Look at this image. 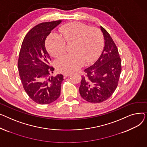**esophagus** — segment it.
<instances>
[{
  "label": "esophagus",
  "instance_id": "esophagus-1",
  "mask_svg": "<svg viewBox=\"0 0 147 147\" xmlns=\"http://www.w3.org/2000/svg\"><path fill=\"white\" fill-rule=\"evenodd\" d=\"M71 74H72V73H71V72H65L63 75L65 76H70Z\"/></svg>",
  "mask_w": 147,
  "mask_h": 147
}]
</instances>
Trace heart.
<instances>
[{"instance_id": "obj_1", "label": "heart", "mask_w": 147, "mask_h": 147, "mask_svg": "<svg viewBox=\"0 0 147 147\" xmlns=\"http://www.w3.org/2000/svg\"><path fill=\"white\" fill-rule=\"evenodd\" d=\"M62 36L51 33L46 41V46L51 55L57 57L64 53L66 42H74L72 51L74 53L65 54L57 60L60 70L73 72L80 69L85 63L96 59L102 48L103 38L100 30L96 27H89L79 22H73L60 28Z\"/></svg>"}]
</instances>
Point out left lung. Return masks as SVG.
I'll use <instances>...</instances> for the list:
<instances>
[{"label": "left lung", "instance_id": "left-lung-1", "mask_svg": "<svg viewBox=\"0 0 147 147\" xmlns=\"http://www.w3.org/2000/svg\"><path fill=\"white\" fill-rule=\"evenodd\" d=\"M105 47L92 66L84 70L80 93L90 102L98 103L109 98L116 89L122 71L121 59L117 48L109 32L102 27Z\"/></svg>", "mask_w": 147, "mask_h": 147}]
</instances>
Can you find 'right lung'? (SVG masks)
<instances>
[{"label":"right lung","instance_id":"right-lung-1","mask_svg":"<svg viewBox=\"0 0 147 147\" xmlns=\"http://www.w3.org/2000/svg\"><path fill=\"white\" fill-rule=\"evenodd\" d=\"M62 21L42 22L31 29L24 37L18 61L22 86L29 97L40 105L50 104L60 96L62 74L50 76L55 70L45 41L51 30Z\"/></svg>","mask_w":147,"mask_h":147}]
</instances>
